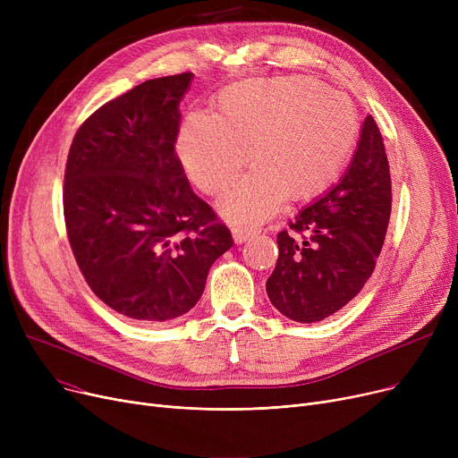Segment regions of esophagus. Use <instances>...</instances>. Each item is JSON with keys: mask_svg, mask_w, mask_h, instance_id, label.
I'll use <instances>...</instances> for the list:
<instances>
[{"mask_svg": "<svg viewBox=\"0 0 458 458\" xmlns=\"http://www.w3.org/2000/svg\"><path fill=\"white\" fill-rule=\"evenodd\" d=\"M256 233H258V230L249 228V226H232V237L237 245L249 242V239L254 237Z\"/></svg>", "mask_w": 458, "mask_h": 458, "instance_id": "34e87169", "label": "esophagus"}]
</instances>
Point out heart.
<instances>
[{
    "instance_id": "1",
    "label": "heart",
    "mask_w": 458,
    "mask_h": 458,
    "mask_svg": "<svg viewBox=\"0 0 458 458\" xmlns=\"http://www.w3.org/2000/svg\"><path fill=\"white\" fill-rule=\"evenodd\" d=\"M356 135L358 114L347 96L316 80L282 76L223 89L213 116L192 113L183 120L176 154L189 180L208 195L225 189L252 154L258 166L225 191L216 208L232 223L256 225L273 216L287 195L306 200L328 187Z\"/></svg>"
}]
</instances>
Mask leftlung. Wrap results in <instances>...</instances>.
Here are the masks:
<instances>
[{"label": "left lung", "mask_w": 458, "mask_h": 458, "mask_svg": "<svg viewBox=\"0 0 458 458\" xmlns=\"http://www.w3.org/2000/svg\"><path fill=\"white\" fill-rule=\"evenodd\" d=\"M390 211L388 157L368 114L345 174L276 237V267L266 284L273 306L297 323H318L342 310L375 271Z\"/></svg>", "instance_id": "1"}]
</instances>
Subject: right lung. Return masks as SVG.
<instances>
[{
    "mask_svg": "<svg viewBox=\"0 0 458 458\" xmlns=\"http://www.w3.org/2000/svg\"><path fill=\"white\" fill-rule=\"evenodd\" d=\"M191 72L148 80L94 111L68 152V242L100 301L140 323L176 319L204 293L230 230L192 192L174 152Z\"/></svg>",
    "mask_w": 458,
    "mask_h": 458,
    "instance_id": "obj_1",
    "label": "right lung"
}]
</instances>
